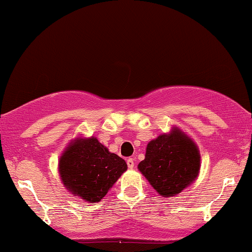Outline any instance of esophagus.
<instances>
[{"label": "esophagus", "mask_w": 252, "mask_h": 252, "mask_svg": "<svg viewBox=\"0 0 252 252\" xmlns=\"http://www.w3.org/2000/svg\"><path fill=\"white\" fill-rule=\"evenodd\" d=\"M126 164H128V167H129L130 169L134 168V166H135L134 158H128V160H126Z\"/></svg>", "instance_id": "1"}]
</instances>
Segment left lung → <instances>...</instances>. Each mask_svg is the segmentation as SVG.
Listing matches in <instances>:
<instances>
[{
	"instance_id": "1",
	"label": "left lung",
	"mask_w": 252,
	"mask_h": 252,
	"mask_svg": "<svg viewBox=\"0 0 252 252\" xmlns=\"http://www.w3.org/2000/svg\"><path fill=\"white\" fill-rule=\"evenodd\" d=\"M200 152L194 141L178 126L147 144L137 168L164 198L175 196L194 182L200 172Z\"/></svg>"
}]
</instances>
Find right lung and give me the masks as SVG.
Wrapping results in <instances>:
<instances>
[{"instance_id": "obj_1", "label": "right lung", "mask_w": 252, "mask_h": 252, "mask_svg": "<svg viewBox=\"0 0 252 252\" xmlns=\"http://www.w3.org/2000/svg\"><path fill=\"white\" fill-rule=\"evenodd\" d=\"M126 169V161L109 152L97 137L83 135L70 141L58 164L63 187L90 204L102 200Z\"/></svg>"}]
</instances>
